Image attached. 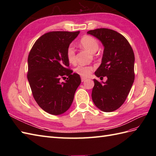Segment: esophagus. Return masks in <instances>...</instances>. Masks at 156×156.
<instances>
[{
	"label": "esophagus",
	"instance_id": "1",
	"mask_svg": "<svg viewBox=\"0 0 156 156\" xmlns=\"http://www.w3.org/2000/svg\"><path fill=\"white\" fill-rule=\"evenodd\" d=\"M87 79L86 78V77H81V81L82 82H84V81H85V80H87Z\"/></svg>",
	"mask_w": 156,
	"mask_h": 156
}]
</instances>
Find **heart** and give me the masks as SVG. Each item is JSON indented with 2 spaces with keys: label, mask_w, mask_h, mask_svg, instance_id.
<instances>
[{
  "label": "heart",
  "mask_w": 156,
  "mask_h": 156,
  "mask_svg": "<svg viewBox=\"0 0 156 156\" xmlns=\"http://www.w3.org/2000/svg\"><path fill=\"white\" fill-rule=\"evenodd\" d=\"M80 44L83 48L90 52L92 53H96L98 49L99 44L96 39L90 36H84L80 40ZM66 57L68 62L71 64H75L76 62L75 57V51L72 45L68 46L66 51ZM93 68L90 66H87L84 65H79L74 69L75 72L82 77H88L92 72Z\"/></svg>",
  "instance_id": "1"
}]
</instances>
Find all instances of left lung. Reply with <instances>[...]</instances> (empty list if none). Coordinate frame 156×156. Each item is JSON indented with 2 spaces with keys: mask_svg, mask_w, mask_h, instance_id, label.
Returning <instances> with one entry per match:
<instances>
[{
  "mask_svg": "<svg viewBox=\"0 0 156 156\" xmlns=\"http://www.w3.org/2000/svg\"><path fill=\"white\" fill-rule=\"evenodd\" d=\"M104 46L101 64L95 72L98 77L106 82L94 79L92 101L102 111L112 112L122 106L129 93L135 79V56L126 37L111 29H98L89 30Z\"/></svg>",
  "mask_w": 156,
  "mask_h": 156,
  "instance_id": "1",
  "label": "left lung"
}]
</instances>
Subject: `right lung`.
Wrapping results in <instances>:
<instances>
[{"label":"right lung","instance_id":"right-lung-1","mask_svg":"<svg viewBox=\"0 0 156 156\" xmlns=\"http://www.w3.org/2000/svg\"><path fill=\"white\" fill-rule=\"evenodd\" d=\"M79 31H53L37 39L28 56L29 81L33 97L45 112L59 115L67 111L81 84L79 75L69 69L66 51ZM68 77L61 83V78Z\"/></svg>","mask_w":156,"mask_h":156}]
</instances>
